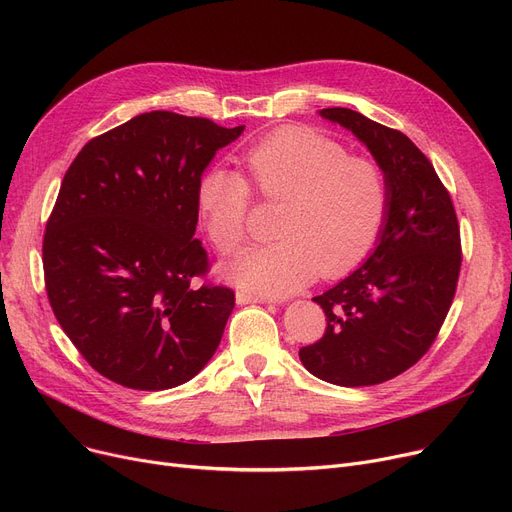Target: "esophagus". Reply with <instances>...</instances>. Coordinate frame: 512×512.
I'll use <instances>...</instances> for the list:
<instances>
[{"label": "esophagus", "mask_w": 512, "mask_h": 512, "mask_svg": "<svg viewBox=\"0 0 512 512\" xmlns=\"http://www.w3.org/2000/svg\"><path fill=\"white\" fill-rule=\"evenodd\" d=\"M236 303L238 305H249V303H267L263 297H255L249 292H236Z\"/></svg>", "instance_id": "esophagus-1"}]
</instances>
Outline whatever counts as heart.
I'll list each match as a JSON object with an SVG mask.
<instances>
[{
	"label": "heart",
	"mask_w": 512,
	"mask_h": 512,
	"mask_svg": "<svg viewBox=\"0 0 512 512\" xmlns=\"http://www.w3.org/2000/svg\"><path fill=\"white\" fill-rule=\"evenodd\" d=\"M257 191L284 201L272 245L242 253L226 278L263 297H286L321 276H344L369 255L388 213L380 166L311 128L282 126L240 157ZM203 228L222 255L249 234L251 184L228 168L207 170L197 184Z\"/></svg>",
	"instance_id": "heart-1"
}]
</instances>
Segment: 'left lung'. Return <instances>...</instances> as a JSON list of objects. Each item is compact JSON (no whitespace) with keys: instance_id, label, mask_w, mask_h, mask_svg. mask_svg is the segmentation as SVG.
I'll return each mask as SVG.
<instances>
[{"instance_id":"8db88e82","label":"left lung","mask_w":512,"mask_h":512,"mask_svg":"<svg viewBox=\"0 0 512 512\" xmlns=\"http://www.w3.org/2000/svg\"><path fill=\"white\" fill-rule=\"evenodd\" d=\"M319 116L351 130L371 151L390 201L367 261L313 299L328 326L299 357L324 382L373 386L413 367L434 344L459 282L461 230L432 161L407 134L346 107H326Z\"/></svg>"}]
</instances>
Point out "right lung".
<instances>
[{"mask_svg": "<svg viewBox=\"0 0 512 512\" xmlns=\"http://www.w3.org/2000/svg\"><path fill=\"white\" fill-rule=\"evenodd\" d=\"M245 126L141 114L91 139L70 164L45 226L43 270L62 330L103 378L176 388L207 365L234 309L195 238L197 184Z\"/></svg>", "mask_w": 512, "mask_h": 512, "instance_id": "right-lung-1", "label": "right lung"}]
</instances>
